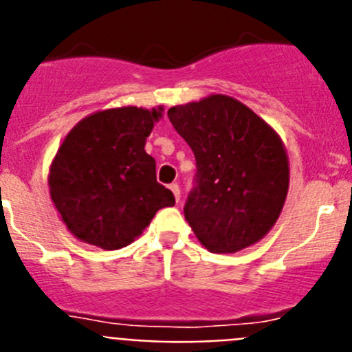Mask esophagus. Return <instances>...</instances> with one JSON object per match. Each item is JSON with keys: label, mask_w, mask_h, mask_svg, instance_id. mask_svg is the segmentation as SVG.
Listing matches in <instances>:
<instances>
[{"label": "esophagus", "mask_w": 352, "mask_h": 352, "mask_svg": "<svg viewBox=\"0 0 352 352\" xmlns=\"http://www.w3.org/2000/svg\"><path fill=\"white\" fill-rule=\"evenodd\" d=\"M169 188H170V190H173L174 199H176V201H179V197H182V194H179V186H178V183H173V185H170Z\"/></svg>", "instance_id": "34e87169"}]
</instances>
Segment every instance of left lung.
<instances>
[{
    "label": "left lung",
    "instance_id": "obj_1",
    "mask_svg": "<svg viewBox=\"0 0 352 352\" xmlns=\"http://www.w3.org/2000/svg\"><path fill=\"white\" fill-rule=\"evenodd\" d=\"M195 157V186L185 219L214 254L257 243L275 226L289 188L278 133L232 96L210 95L167 111Z\"/></svg>",
    "mask_w": 352,
    "mask_h": 352
}]
</instances>
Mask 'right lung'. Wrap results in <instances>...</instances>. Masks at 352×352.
Segmentation results:
<instances>
[{
  "label": "right lung",
  "mask_w": 352,
  "mask_h": 352,
  "mask_svg": "<svg viewBox=\"0 0 352 352\" xmlns=\"http://www.w3.org/2000/svg\"><path fill=\"white\" fill-rule=\"evenodd\" d=\"M164 109H105L68 132L49 169V188L68 231L104 250L130 245L174 195L157 182L146 138Z\"/></svg>",
  "instance_id": "add662e5"
}]
</instances>
